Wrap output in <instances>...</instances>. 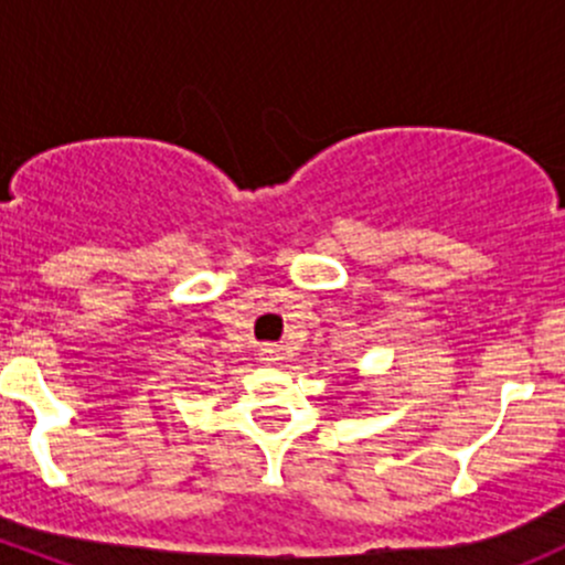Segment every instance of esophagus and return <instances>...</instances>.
Returning a JSON list of instances; mask_svg holds the SVG:
<instances>
[{
    "mask_svg": "<svg viewBox=\"0 0 565 565\" xmlns=\"http://www.w3.org/2000/svg\"><path fill=\"white\" fill-rule=\"evenodd\" d=\"M259 355H262V361H267V363H273V361H278V355H281V352H278V347H262L259 350Z\"/></svg>",
    "mask_w": 565,
    "mask_h": 565,
    "instance_id": "obj_1",
    "label": "esophagus"
}]
</instances>
